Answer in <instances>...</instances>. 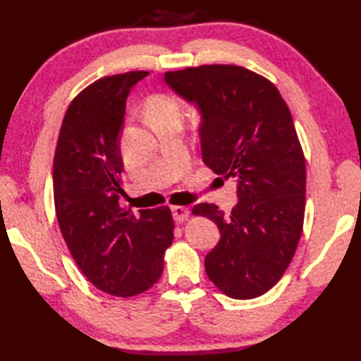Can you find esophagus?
<instances>
[{
	"mask_svg": "<svg viewBox=\"0 0 361 361\" xmlns=\"http://www.w3.org/2000/svg\"><path fill=\"white\" fill-rule=\"evenodd\" d=\"M172 215L175 221H185V219L189 216V209L188 207H180V205H175L172 207Z\"/></svg>",
	"mask_w": 361,
	"mask_h": 361,
	"instance_id": "esophagus-1",
	"label": "esophagus"
}]
</instances>
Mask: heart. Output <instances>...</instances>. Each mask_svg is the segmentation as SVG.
<instances>
[{
    "instance_id": "1",
    "label": "heart",
    "mask_w": 361,
    "mask_h": 361,
    "mask_svg": "<svg viewBox=\"0 0 361 361\" xmlns=\"http://www.w3.org/2000/svg\"><path fill=\"white\" fill-rule=\"evenodd\" d=\"M178 103L170 95H152L151 99L146 102V118L148 116H178Z\"/></svg>"
}]
</instances>
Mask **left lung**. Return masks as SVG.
<instances>
[{
    "mask_svg": "<svg viewBox=\"0 0 361 361\" xmlns=\"http://www.w3.org/2000/svg\"><path fill=\"white\" fill-rule=\"evenodd\" d=\"M164 79L199 109L205 166L237 181L231 213L192 209L221 232L207 276L229 298L264 295L290 266L304 224L305 159L290 109L276 85L243 66L202 65Z\"/></svg>",
    "mask_w": 361,
    "mask_h": 361,
    "instance_id": "left-lung-1",
    "label": "left lung"
}]
</instances>
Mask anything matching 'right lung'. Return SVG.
Here are the masks:
<instances>
[{"label": "right lung", "instance_id": "add662e5", "mask_svg": "<svg viewBox=\"0 0 361 361\" xmlns=\"http://www.w3.org/2000/svg\"><path fill=\"white\" fill-rule=\"evenodd\" d=\"M148 71L106 76L70 103L54 156V202L73 259L90 283L113 296L149 290L173 240L169 207H119L121 133L130 89Z\"/></svg>", "mask_w": 361, "mask_h": 361}]
</instances>
